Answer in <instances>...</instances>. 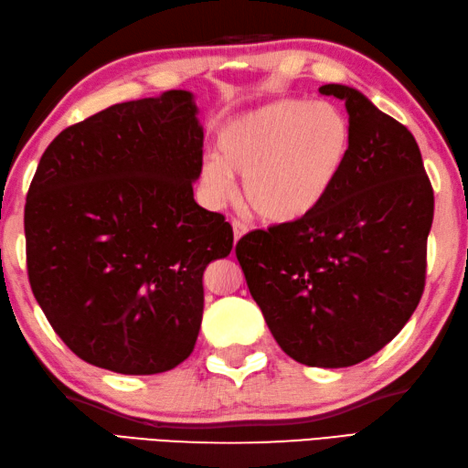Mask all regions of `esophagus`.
<instances>
[{"instance_id":"esophagus-1","label":"esophagus","mask_w":468,"mask_h":468,"mask_svg":"<svg viewBox=\"0 0 468 468\" xmlns=\"http://www.w3.org/2000/svg\"><path fill=\"white\" fill-rule=\"evenodd\" d=\"M232 228H234V238L238 240V238H242L246 232H249V226H246L244 222H240V219H232Z\"/></svg>"}]
</instances>
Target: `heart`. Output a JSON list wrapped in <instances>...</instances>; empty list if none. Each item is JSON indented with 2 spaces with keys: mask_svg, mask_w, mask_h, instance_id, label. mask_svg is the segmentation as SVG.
Listing matches in <instances>:
<instances>
[{
  "mask_svg": "<svg viewBox=\"0 0 468 468\" xmlns=\"http://www.w3.org/2000/svg\"><path fill=\"white\" fill-rule=\"evenodd\" d=\"M219 156L201 165V185L222 204L244 175L249 207L271 222L299 219L328 197L350 153L348 118L328 101L289 97L228 122Z\"/></svg>",
  "mask_w": 468,
  "mask_h": 468,
  "instance_id": "heart-1",
  "label": "heart"
}]
</instances>
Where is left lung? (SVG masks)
Segmentation results:
<instances>
[{"mask_svg": "<svg viewBox=\"0 0 468 468\" xmlns=\"http://www.w3.org/2000/svg\"><path fill=\"white\" fill-rule=\"evenodd\" d=\"M350 153L320 206L236 244L250 295L285 355L352 367L389 344L426 285L434 189L416 138L346 85Z\"/></svg>", "mask_w": 468, "mask_h": 468, "instance_id": "obj_1", "label": "left lung"}]
</instances>
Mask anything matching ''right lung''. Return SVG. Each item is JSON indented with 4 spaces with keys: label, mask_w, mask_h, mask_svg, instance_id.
I'll return each mask as SVG.
<instances>
[{
    "label": "right lung",
    "mask_w": 468,
    "mask_h": 468,
    "mask_svg": "<svg viewBox=\"0 0 468 468\" xmlns=\"http://www.w3.org/2000/svg\"><path fill=\"white\" fill-rule=\"evenodd\" d=\"M204 130L189 91L110 105L44 151L24 207L32 293L79 358L122 375L196 346L204 271L232 226L193 199Z\"/></svg>",
    "instance_id": "right-lung-1"
}]
</instances>
